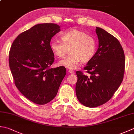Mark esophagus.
<instances>
[{
    "mask_svg": "<svg viewBox=\"0 0 134 134\" xmlns=\"http://www.w3.org/2000/svg\"><path fill=\"white\" fill-rule=\"evenodd\" d=\"M69 72L70 73V74H74L75 72H74V71L73 70H69Z\"/></svg>",
    "mask_w": 134,
    "mask_h": 134,
    "instance_id": "1",
    "label": "esophagus"
}]
</instances>
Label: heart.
<instances>
[{
  "mask_svg": "<svg viewBox=\"0 0 134 134\" xmlns=\"http://www.w3.org/2000/svg\"><path fill=\"white\" fill-rule=\"evenodd\" d=\"M61 38L62 41L53 39L50 43L53 54L59 58H63L70 48L71 54L59 62V65L61 66L75 69L81 60L87 62L95 55L96 44L94 39L83 31L74 28L63 33Z\"/></svg>",
  "mask_w": 134,
  "mask_h": 134,
  "instance_id": "obj_1",
  "label": "heart"
}]
</instances>
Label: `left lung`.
<instances>
[{
	"label": "left lung",
	"mask_w": 134,
	"mask_h": 134,
	"mask_svg": "<svg viewBox=\"0 0 134 134\" xmlns=\"http://www.w3.org/2000/svg\"><path fill=\"white\" fill-rule=\"evenodd\" d=\"M98 48L84 70L76 74V97L85 107L94 108L106 103L112 97L123 81L125 56L118 40L103 29L96 27Z\"/></svg>",
	"instance_id": "left-lung-1"
}]
</instances>
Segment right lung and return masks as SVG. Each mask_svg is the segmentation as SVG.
I'll return each instance as SVG.
<instances>
[{
	"mask_svg": "<svg viewBox=\"0 0 134 134\" xmlns=\"http://www.w3.org/2000/svg\"><path fill=\"white\" fill-rule=\"evenodd\" d=\"M60 31L55 24L36 25L17 36L10 48L8 60L14 83L36 104L52 101L66 74L63 66L51 68L55 60L51 40Z\"/></svg>",
	"mask_w": 134,
	"mask_h": 134,
	"instance_id": "right-lung-1",
	"label": "right lung"
}]
</instances>
